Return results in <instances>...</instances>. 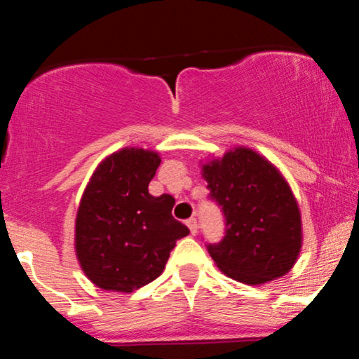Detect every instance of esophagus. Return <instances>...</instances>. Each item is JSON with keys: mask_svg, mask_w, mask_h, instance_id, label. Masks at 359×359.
Instances as JSON below:
<instances>
[{"mask_svg": "<svg viewBox=\"0 0 359 359\" xmlns=\"http://www.w3.org/2000/svg\"><path fill=\"white\" fill-rule=\"evenodd\" d=\"M187 226H189V229H191L192 234H196L197 229H199V226H197V219H196V217H191V219H187Z\"/></svg>", "mask_w": 359, "mask_h": 359, "instance_id": "obj_1", "label": "esophagus"}]
</instances>
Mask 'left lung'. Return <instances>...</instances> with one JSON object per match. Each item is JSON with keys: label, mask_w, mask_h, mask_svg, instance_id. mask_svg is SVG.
<instances>
[{"label": "left lung", "mask_w": 359, "mask_h": 359, "mask_svg": "<svg viewBox=\"0 0 359 359\" xmlns=\"http://www.w3.org/2000/svg\"><path fill=\"white\" fill-rule=\"evenodd\" d=\"M209 197L221 205L224 238L208 245L222 273L248 285L283 277L302 248L297 199L278 168L246 147L203 165Z\"/></svg>", "instance_id": "obj_1"}]
</instances>
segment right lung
<instances>
[{"label":"right lung","mask_w":359,"mask_h":359,"mask_svg":"<svg viewBox=\"0 0 359 359\" xmlns=\"http://www.w3.org/2000/svg\"><path fill=\"white\" fill-rule=\"evenodd\" d=\"M160 162L156 151L121 148L97 165L82 194L76 255L102 290L130 294L160 277L177 240L189 234L172 216L174 197L148 192Z\"/></svg>","instance_id":"1"}]
</instances>
